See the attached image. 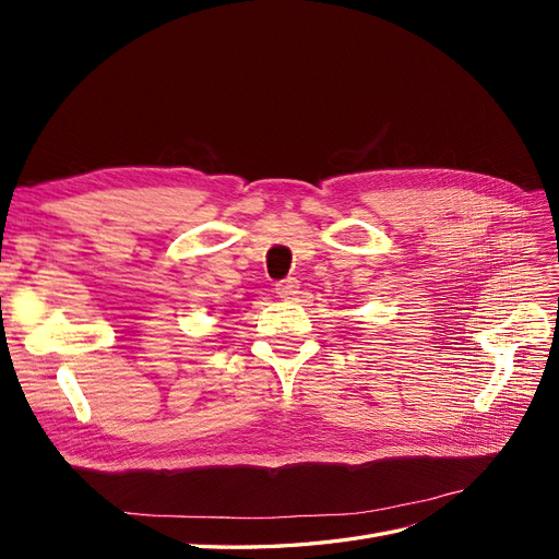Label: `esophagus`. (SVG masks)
Wrapping results in <instances>:
<instances>
[{
	"label": "esophagus",
	"instance_id": "34e87169",
	"mask_svg": "<svg viewBox=\"0 0 559 559\" xmlns=\"http://www.w3.org/2000/svg\"><path fill=\"white\" fill-rule=\"evenodd\" d=\"M298 289H300L298 280H296V277H289V280H284V282H280V284L275 286V294H277L280 298H284V300H289V298H294V296L298 294Z\"/></svg>",
	"mask_w": 559,
	"mask_h": 559
}]
</instances>
